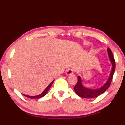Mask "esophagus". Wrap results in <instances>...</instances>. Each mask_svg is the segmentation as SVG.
Returning <instances> with one entry per match:
<instances>
[{"label":"esophagus","instance_id":"esophagus-1","mask_svg":"<svg viewBox=\"0 0 125 125\" xmlns=\"http://www.w3.org/2000/svg\"><path fill=\"white\" fill-rule=\"evenodd\" d=\"M74 72V69L73 68H69L66 70V75H70L73 74Z\"/></svg>","mask_w":125,"mask_h":125}]
</instances>
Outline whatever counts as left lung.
Here are the masks:
<instances>
[{
    "mask_svg": "<svg viewBox=\"0 0 125 125\" xmlns=\"http://www.w3.org/2000/svg\"><path fill=\"white\" fill-rule=\"evenodd\" d=\"M108 53L109 56V59L111 62L112 63V70H111L110 76H109V79L108 80L106 83L101 87V88H97V89H91V88H87L86 87H84L82 84V80L80 76L78 77V80L76 85H75L74 89L75 92L79 97L83 98H96L100 95L101 94H103L106 90L110 86L111 82H112V77L114 72L115 70V61L114 59L113 54L112 51L109 48H108Z\"/></svg>",
    "mask_w": 125,
    "mask_h": 125,
    "instance_id": "8db88e82",
    "label": "left lung"
}]
</instances>
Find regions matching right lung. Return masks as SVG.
<instances>
[{"instance_id":"obj_1","label":"right lung","mask_w":125,"mask_h":125,"mask_svg":"<svg viewBox=\"0 0 125 125\" xmlns=\"http://www.w3.org/2000/svg\"><path fill=\"white\" fill-rule=\"evenodd\" d=\"M53 82H54V81H52V82H51L50 84H49V85H48V86L47 87H46V89L44 91H43V92L41 93V94H40V95H37V96H29V95H24V94H23V95H24V96H25V97H28V98H31V99H34V98H40L42 97H43V96H45V95H46V93H47V92H48V90H49V88H50V87H51V85H52V84H53Z\"/></svg>"}]
</instances>
